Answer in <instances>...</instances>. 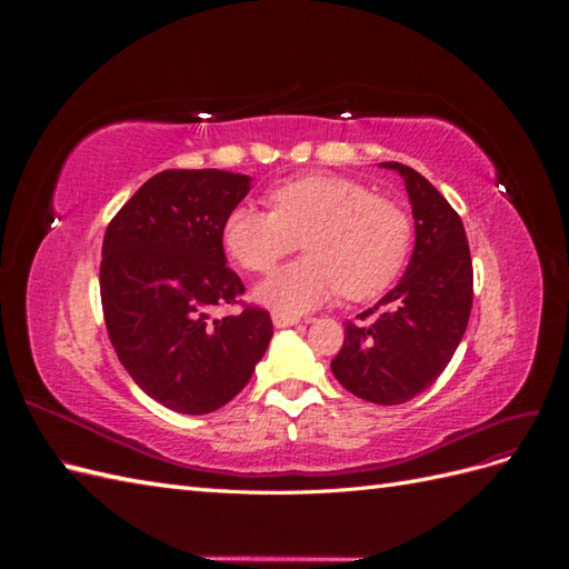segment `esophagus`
I'll return each mask as SVG.
<instances>
[{
    "instance_id": "obj_1",
    "label": "esophagus",
    "mask_w": 569,
    "mask_h": 569,
    "mask_svg": "<svg viewBox=\"0 0 569 569\" xmlns=\"http://www.w3.org/2000/svg\"><path fill=\"white\" fill-rule=\"evenodd\" d=\"M297 322H299L297 316H287V313L272 311V325H274V327H291V325H297Z\"/></svg>"
}]
</instances>
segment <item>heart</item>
<instances>
[{
	"label": "heart",
	"instance_id": "heart-1",
	"mask_svg": "<svg viewBox=\"0 0 569 569\" xmlns=\"http://www.w3.org/2000/svg\"><path fill=\"white\" fill-rule=\"evenodd\" d=\"M268 197L272 211L234 206L222 222V244L244 270L268 272L303 239L308 256L274 270L253 291L272 311L301 316L341 291L370 299L401 272L412 242L410 218L368 184L301 176L272 187Z\"/></svg>",
	"mask_w": 569,
	"mask_h": 569
}]
</instances>
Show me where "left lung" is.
I'll return each mask as SVG.
<instances>
[{"label":"left lung","mask_w":569,"mask_h":569,"mask_svg":"<svg viewBox=\"0 0 569 569\" xmlns=\"http://www.w3.org/2000/svg\"><path fill=\"white\" fill-rule=\"evenodd\" d=\"M406 182L416 220L410 263L391 291L347 325L332 372L358 399L396 406L422 393L451 363L472 311V258L460 216L410 166L387 161Z\"/></svg>","instance_id":"obj_1"}]
</instances>
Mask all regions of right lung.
<instances>
[{
    "instance_id": "right-lung-1",
    "label": "right lung",
    "mask_w": 569,
    "mask_h": 569,
    "mask_svg": "<svg viewBox=\"0 0 569 569\" xmlns=\"http://www.w3.org/2000/svg\"><path fill=\"white\" fill-rule=\"evenodd\" d=\"M249 189L251 178L230 170H163L104 234L99 287L109 339L137 387L184 416L232 401L272 337L263 308L209 316L244 295L226 266L222 222Z\"/></svg>"
}]
</instances>
